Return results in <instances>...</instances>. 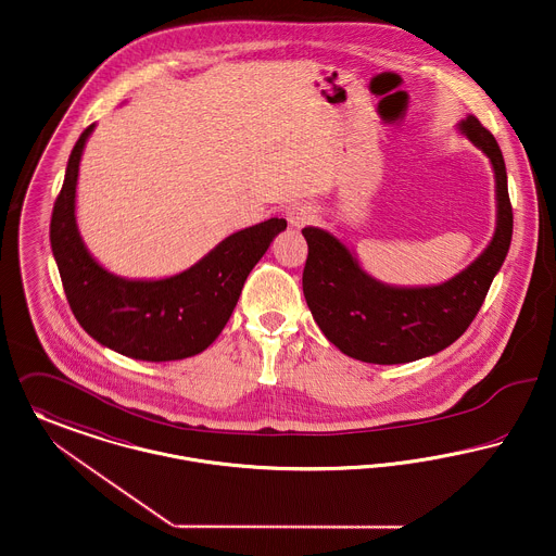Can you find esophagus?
<instances>
[{"instance_id": "34e87169", "label": "esophagus", "mask_w": 556, "mask_h": 556, "mask_svg": "<svg viewBox=\"0 0 556 556\" xmlns=\"http://www.w3.org/2000/svg\"><path fill=\"white\" fill-rule=\"evenodd\" d=\"M287 219L291 224L292 228H303L307 224H312L316 219V211L309 205H303V203H296L287 211Z\"/></svg>"}]
</instances>
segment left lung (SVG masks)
Returning a JSON list of instances; mask_svg holds the SVG:
<instances>
[{
    "mask_svg": "<svg viewBox=\"0 0 556 556\" xmlns=\"http://www.w3.org/2000/svg\"><path fill=\"white\" fill-rule=\"evenodd\" d=\"M456 131L479 148L496 181V228L481 255L439 285L397 287L368 274L341 238L307 226L301 232L309 255L303 294L324 337L353 359L406 364L450 348L475 320L506 260L513 238V208L506 167L496 138L472 115Z\"/></svg>",
    "mask_w": 556,
    "mask_h": 556,
    "instance_id": "8db88e82",
    "label": "left lung"
}]
</instances>
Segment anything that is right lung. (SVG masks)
I'll use <instances>...</instances> for the list:
<instances>
[{
  "label": "right lung",
  "instance_id": "1",
  "mask_svg": "<svg viewBox=\"0 0 556 556\" xmlns=\"http://www.w3.org/2000/svg\"><path fill=\"white\" fill-rule=\"evenodd\" d=\"M96 123L73 148L50 242L71 309L91 339L121 355L174 362L205 351L235 312L247 276L269 242L287 230L271 217L215 244L188 269L165 278H123L89 253L77 226L79 163Z\"/></svg>",
  "mask_w": 556,
  "mask_h": 556
}]
</instances>
